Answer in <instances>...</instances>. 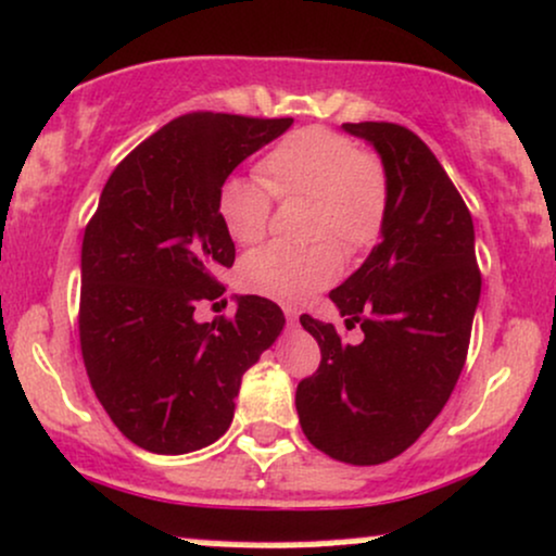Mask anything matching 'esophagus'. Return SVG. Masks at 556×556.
Returning a JSON list of instances; mask_svg holds the SVG:
<instances>
[{
	"label": "esophagus",
	"mask_w": 556,
	"mask_h": 556,
	"mask_svg": "<svg viewBox=\"0 0 556 556\" xmlns=\"http://www.w3.org/2000/svg\"><path fill=\"white\" fill-rule=\"evenodd\" d=\"M283 315H286V320H289V326H296V320H299L296 309H291V307H283Z\"/></svg>",
	"instance_id": "1"
}]
</instances>
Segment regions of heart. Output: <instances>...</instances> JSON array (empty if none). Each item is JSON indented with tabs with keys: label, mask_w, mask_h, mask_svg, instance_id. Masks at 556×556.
<instances>
[{
	"label": "heart",
	"mask_w": 556,
	"mask_h": 556,
	"mask_svg": "<svg viewBox=\"0 0 556 556\" xmlns=\"http://www.w3.org/2000/svg\"><path fill=\"white\" fill-rule=\"evenodd\" d=\"M262 176L233 173L217 189V215L239 244H254L267 230L273 191L315 202L312 239H336L349 252L370 247L383 228L389 186L380 162L349 136L323 126L299 128L260 162ZM344 257L333 241L296 249L267 244L241 262V280L254 294L299 304L341 276Z\"/></svg>",
	"instance_id": "1"
}]
</instances>
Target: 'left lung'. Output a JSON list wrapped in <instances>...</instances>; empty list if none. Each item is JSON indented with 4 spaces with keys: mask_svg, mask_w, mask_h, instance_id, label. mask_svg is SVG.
Wrapping results in <instances>:
<instances>
[{
    "mask_svg": "<svg viewBox=\"0 0 556 556\" xmlns=\"http://www.w3.org/2000/svg\"><path fill=\"white\" fill-rule=\"evenodd\" d=\"M378 152L389 186L380 244L330 302L365 339L344 344L302 315L320 367L296 386L309 444L349 465L399 457L439 417L463 372L480 299L476 230L463 197L413 130L344 123Z\"/></svg>",
    "mask_w": 556,
    "mask_h": 556,
    "instance_id": "left-lung-1",
    "label": "left lung"
}]
</instances>
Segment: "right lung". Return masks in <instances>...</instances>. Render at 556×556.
<instances>
[{"instance_id":"obj_1","label":"right lung","mask_w":556,"mask_h":556,"mask_svg":"<svg viewBox=\"0 0 556 556\" xmlns=\"http://www.w3.org/2000/svg\"><path fill=\"white\" fill-rule=\"evenodd\" d=\"M291 117L194 112L141 141L99 197L80 249V352L110 420L136 446L189 454L233 420L241 378L286 326L276 302L236 296V315L199 323V302L236 247L217 189Z\"/></svg>"}]
</instances>
